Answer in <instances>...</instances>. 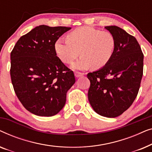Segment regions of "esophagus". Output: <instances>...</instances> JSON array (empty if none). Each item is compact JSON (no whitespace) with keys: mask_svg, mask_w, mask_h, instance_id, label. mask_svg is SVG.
Wrapping results in <instances>:
<instances>
[{"mask_svg":"<svg viewBox=\"0 0 152 152\" xmlns=\"http://www.w3.org/2000/svg\"><path fill=\"white\" fill-rule=\"evenodd\" d=\"M84 75V73H82V72H75V76L77 78L80 77L81 76H83Z\"/></svg>","mask_w":152,"mask_h":152,"instance_id":"34e87169","label":"esophagus"}]
</instances>
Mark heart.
<instances>
[{"mask_svg": "<svg viewBox=\"0 0 152 152\" xmlns=\"http://www.w3.org/2000/svg\"><path fill=\"white\" fill-rule=\"evenodd\" d=\"M66 39H57L54 48L59 59L65 64L71 63L80 51L82 57L71 65L73 69L102 68L111 59L115 48V37L111 32L91 27L75 29Z\"/></svg>", "mask_w": 152, "mask_h": 152, "instance_id": "heart-1", "label": "heart"}]
</instances>
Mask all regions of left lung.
<instances>
[{"mask_svg":"<svg viewBox=\"0 0 152 152\" xmlns=\"http://www.w3.org/2000/svg\"><path fill=\"white\" fill-rule=\"evenodd\" d=\"M113 35L115 48L110 61L89 72L88 98L97 114L118 117L127 110L138 95L143 74V58L136 39L118 26H106Z\"/></svg>","mask_w":152,"mask_h":152,"instance_id":"obj_1","label":"left lung"}]
</instances>
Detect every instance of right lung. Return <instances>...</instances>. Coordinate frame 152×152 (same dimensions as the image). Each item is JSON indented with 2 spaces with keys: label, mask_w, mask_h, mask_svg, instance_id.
<instances>
[{
  "label": "right lung",
  "mask_w": 152,
  "mask_h": 152,
  "mask_svg": "<svg viewBox=\"0 0 152 152\" xmlns=\"http://www.w3.org/2000/svg\"><path fill=\"white\" fill-rule=\"evenodd\" d=\"M70 29L37 26L20 37L12 50L10 75L14 91L23 107L34 115L57 114L75 82L73 72L62 63L54 48L55 41Z\"/></svg>",
  "instance_id": "right-lung-1"
}]
</instances>
